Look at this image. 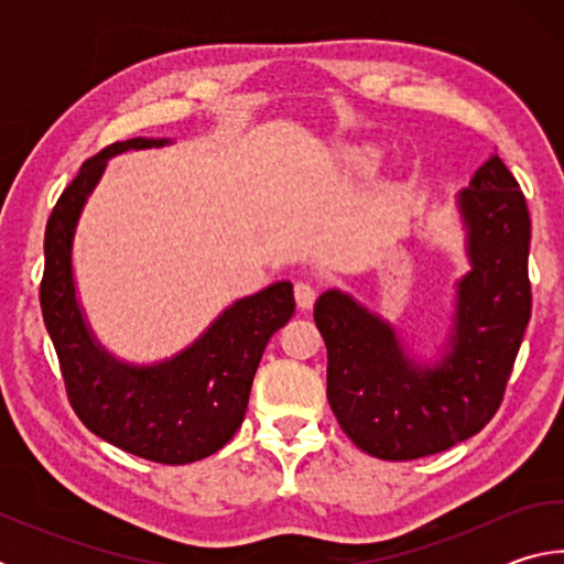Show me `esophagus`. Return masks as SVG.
Wrapping results in <instances>:
<instances>
[{
    "instance_id": "esophagus-1",
    "label": "esophagus",
    "mask_w": 564,
    "mask_h": 564,
    "mask_svg": "<svg viewBox=\"0 0 564 564\" xmlns=\"http://www.w3.org/2000/svg\"><path fill=\"white\" fill-rule=\"evenodd\" d=\"M293 295H295V303H299V308L301 311H308V308H313V303H316L318 291L313 289L311 283L299 281V283L293 285Z\"/></svg>"
}]
</instances>
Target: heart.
Wrapping results in <instances>:
<instances>
[{
	"label": "heart",
	"instance_id": "b5f03b06",
	"mask_svg": "<svg viewBox=\"0 0 564 564\" xmlns=\"http://www.w3.org/2000/svg\"><path fill=\"white\" fill-rule=\"evenodd\" d=\"M376 159H378V154H376V151H370V149L356 151V154L350 156L352 164L360 166V169H368V166H373V164H376Z\"/></svg>",
	"mask_w": 564,
	"mask_h": 564
}]
</instances>
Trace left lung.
Masks as SVG:
<instances>
[{
	"mask_svg": "<svg viewBox=\"0 0 564 564\" xmlns=\"http://www.w3.org/2000/svg\"><path fill=\"white\" fill-rule=\"evenodd\" d=\"M473 271L457 285L451 350L433 368L403 356L383 321L338 291L316 301L328 403L340 431L380 460H415L480 433L498 413L532 313L530 212L495 154L460 198Z\"/></svg>",
	"mask_w": 564,
	"mask_h": 564,
	"instance_id": "8db88e82",
	"label": "left lung"
}]
</instances>
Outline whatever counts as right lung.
Wrapping results in <instances>:
<instances>
[{
    "mask_svg": "<svg viewBox=\"0 0 564 564\" xmlns=\"http://www.w3.org/2000/svg\"><path fill=\"white\" fill-rule=\"evenodd\" d=\"M161 144L117 141L84 161L46 221L40 303L76 417L123 453L186 465L221 451L241 427L265 343L291 321L295 301L289 281L236 301L194 346L154 368L121 366L94 343L74 299L76 218L109 156Z\"/></svg>",
    "mask_w": 564,
    "mask_h": 564,
    "instance_id": "right-lung-1",
    "label": "right lung"
}]
</instances>
